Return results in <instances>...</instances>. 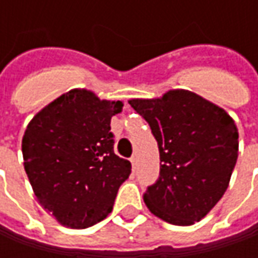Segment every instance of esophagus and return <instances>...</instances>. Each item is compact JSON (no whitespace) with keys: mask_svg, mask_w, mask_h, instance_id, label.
<instances>
[{"mask_svg":"<svg viewBox=\"0 0 258 258\" xmlns=\"http://www.w3.org/2000/svg\"><path fill=\"white\" fill-rule=\"evenodd\" d=\"M131 164H132V168H134V171H135V168H136V164H138V158H136V155H134V156L131 158Z\"/></svg>","mask_w":258,"mask_h":258,"instance_id":"obj_1","label":"esophagus"}]
</instances>
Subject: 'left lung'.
<instances>
[{
    "label": "left lung",
    "instance_id": "1",
    "mask_svg": "<svg viewBox=\"0 0 258 258\" xmlns=\"http://www.w3.org/2000/svg\"><path fill=\"white\" fill-rule=\"evenodd\" d=\"M129 104L149 123L159 148V178L144 194L146 207L173 225L203 220L223 198L238 158L233 117L183 89Z\"/></svg>",
    "mask_w": 258,
    "mask_h": 258
}]
</instances>
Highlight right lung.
<instances>
[{"instance_id":"1","label":"right lung","mask_w":258,"mask_h":258,"mask_svg":"<svg viewBox=\"0 0 258 258\" xmlns=\"http://www.w3.org/2000/svg\"><path fill=\"white\" fill-rule=\"evenodd\" d=\"M123 102L73 89L43 107L25 129L23 158L38 203L66 227L87 228L113 210L132 165L113 151L110 119Z\"/></svg>"}]
</instances>
